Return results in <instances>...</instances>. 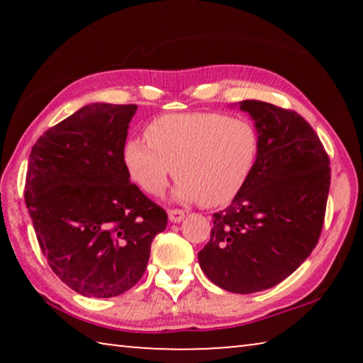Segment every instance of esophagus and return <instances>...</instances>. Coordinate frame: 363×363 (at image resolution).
I'll use <instances>...</instances> for the list:
<instances>
[{"label": "esophagus", "mask_w": 363, "mask_h": 363, "mask_svg": "<svg viewBox=\"0 0 363 363\" xmlns=\"http://www.w3.org/2000/svg\"><path fill=\"white\" fill-rule=\"evenodd\" d=\"M168 218L171 223H181V220L186 218V213H184L182 210H169Z\"/></svg>", "instance_id": "34e87169"}]
</instances>
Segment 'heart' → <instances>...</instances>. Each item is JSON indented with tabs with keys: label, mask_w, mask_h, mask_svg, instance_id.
Segmentation results:
<instances>
[{
	"label": "heart",
	"mask_w": 363,
	"mask_h": 363,
	"mask_svg": "<svg viewBox=\"0 0 363 363\" xmlns=\"http://www.w3.org/2000/svg\"><path fill=\"white\" fill-rule=\"evenodd\" d=\"M145 139H130L123 147L131 181L160 196L174 171V199L205 206L230 203L247 186L259 153L253 123L219 112L158 116L147 126Z\"/></svg>",
	"instance_id": "obj_1"
}]
</instances>
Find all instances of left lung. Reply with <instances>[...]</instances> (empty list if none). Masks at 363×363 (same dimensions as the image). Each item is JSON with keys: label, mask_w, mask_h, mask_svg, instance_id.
<instances>
[{"label": "left lung", "mask_w": 363, "mask_h": 363, "mask_svg": "<svg viewBox=\"0 0 363 363\" xmlns=\"http://www.w3.org/2000/svg\"><path fill=\"white\" fill-rule=\"evenodd\" d=\"M259 134L247 186L213 214L200 267L223 290L248 294L291 275L315 248L330 190V160L303 116L269 102L243 101Z\"/></svg>", "instance_id": "obj_1"}]
</instances>
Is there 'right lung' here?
Listing matches in <instances>:
<instances>
[{"label":"right lung","mask_w":363,"mask_h":363,"mask_svg":"<svg viewBox=\"0 0 363 363\" xmlns=\"http://www.w3.org/2000/svg\"><path fill=\"white\" fill-rule=\"evenodd\" d=\"M138 106L89 104L49 128L30 152L26 203L52 272L88 298L138 284L168 216L123 163Z\"/></svg>","instance_id":"1"}]
</instances>
